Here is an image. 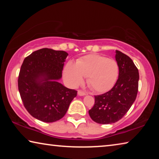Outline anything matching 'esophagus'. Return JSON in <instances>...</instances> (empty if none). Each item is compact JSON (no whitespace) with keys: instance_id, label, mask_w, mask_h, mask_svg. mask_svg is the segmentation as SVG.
Returning a JSON list of instances; mask_svg holds the SVG:
<instances>
[{"instance_id":"esophagus-1","label":"esophagus","mask_w":159,"mask_h":159,"mask_svg":"<svg viewBox=\"0 0 159 159\" xmlns=\"http://www.w3.org/2000/svg\"><path fill=\"white\" fill-rule=\"evenodd\" d=\"M78 95H79V96H84V95H85V93L83 92V91H82V90H79L78 91Z\"/></svg>"}]
</instances>
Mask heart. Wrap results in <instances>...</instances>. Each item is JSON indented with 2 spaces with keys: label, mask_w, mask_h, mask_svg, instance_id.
<instances>
[{
  "label": "heart",
  "mask_w": 159,
  "mask_h": 159,
  "mask_svg": "<svg viewBox=\"0 0 159 159\" xmlns=\"http://www.w3.org/2000/svg\"><path fill=\"white\" fill-rule=\"evenodd\" d=\"M119 74V67L114 59L90 54L80 57L76 64L69 61L64 69V78L71 87H76L87 77V83L93 90L105 93L115 85Z\"/></svg>",
  "instance_id": "obj_1"
}]
</instances>
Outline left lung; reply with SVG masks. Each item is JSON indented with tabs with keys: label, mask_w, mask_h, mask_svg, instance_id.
<instances>
[{
	"label": "left lung",
	"mask_w": 159,
	"mask_h": 159,
	"mask_svg": "<svg viewBox=\"0 0 159 159\" xmlns=\"http://www.w3.org/2000/svg\"><path fill=\"white\" fill-rule=\"evenodd\" d=\"M115 57L119 67L117 81L107 93L95 96V104L88 111L90 118L99 124H111L121 119L138 95V68L133 60L120 51L116 50Z\"/></svg>",
	"instance_id": "obj_1"
}]
</instances>
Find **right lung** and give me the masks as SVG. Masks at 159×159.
<instances>
[{
    "label": "right lung",
    "instance_id": "1",
    "mask_svg": "<svg viewBox=\"0 0 159 159\" xmlns=\"http://www.w3.org/2000/svg\"><path fill=\"white\" fill-rule=\"evenodd\" d=\"M68 53L42 48L26 57L21 64L18 89L24 106L32 116L52 123L66 114L77 91L58 82Z\"/></svg>",
    "mask_w": 159,
    "mask_h": 159
}]
</instances>
